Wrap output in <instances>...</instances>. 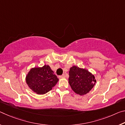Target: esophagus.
Wrapping results in <instances>:
<instances>
[{
  "instance_id": "34e87169",
  "label": "esophagus",
  "mask_w": 125,
  "mask_h": 125,
  "mask_svg": "<svg viewBox=\"0 0 125 125\" xmlns=\"http://www.w3.org/2000/svg\"><path fill=\"white\" fill-rule=\"evenodd\" d=\"M65 77H66V76H65V74H63L62 75H61V76H59V78H65Z\"/></svg>"
}]
</instances>
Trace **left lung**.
<instances>
[{
  "label": "left lung",
  "mask_w": 125,
  "mask_h": 125,
  "mask_svg": "<svg viewBox=\"0 0 125 125\" xmlns=\"http://www.w3.org/2000/svg\"><path fill=\"white\" fill-rule=\"evenodd\" d=\"M68 82L76 94L83 96L94 88L96 80L94 75L87 70L74 66L70 69Z\"/></svg>",
  "instance_id": "obj_1"
}]
</instances>
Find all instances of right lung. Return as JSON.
<instances>
[{"instance_id": "obj_1", "label": "right lung", "mask_w": 125, "mask_h": 125, "mask_svg": "<svg viewBox=\"0 0 125 125\" xmlns=\"http://www.w3.org/2000/svg\"><path fill=\"white\" fill-rule=\"evenodd\" d=\"M59 81L48 65L31 68L25 77L29 88L38 94H44L52 90Z\"/></svg>"}]
</instances>
